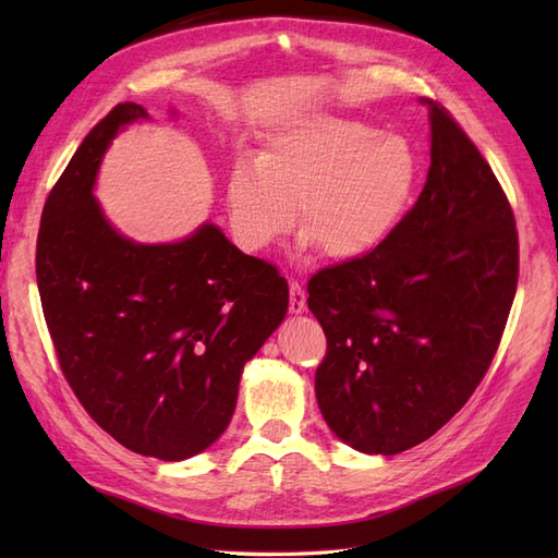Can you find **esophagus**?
I'll return each instance as SVG.
<instances>
[{"instance_id": "34e87169", "label": "esophagus", "mask_w": 558, "mask_h": 558, "mask_svg": "<svg viewBox=\"0 0 558 558\" xmlns=\"http://www.w3.org/2000/svg\"><path fill=\"white\" fill-rule=\"evenodd\" d=\"M305 305H307V295H305V289H302V283H298L295 279L291 281V300H289V310L293 314H300L305 312Z\"/></svg>"}]
</instances>
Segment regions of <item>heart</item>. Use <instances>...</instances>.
I'll return each mask as SVG.
<instances>
[{
    "instance_id": "1",
    "label": "heart",
    "mask_w": 558,
    "mask_h": 558,
    "mask_svg": "<svg viewBox=\"0 0 558 558\" xmlns=\"http://www.w3.org/2000/svg\"><path fill=\"white\" fill-rule=\"evenodd\" d=\"M410 140L375 125L312 113L267 137L258 160L242 156L226 181L234 238L246 251L277 244L295 221L328 260L377 251L408 211L418 181Z\"/></svg>"
}]
</instances>
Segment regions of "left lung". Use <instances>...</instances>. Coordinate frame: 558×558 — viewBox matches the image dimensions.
<instances>
[{
	"instance_id": "left-lung-1",
	"label": "left lung",
	"mask_w": 558,
	"mask_h": 558,
	"mask_svg": "<svg viewBox=\"0 0 558 558\" xmlns=\"http://www.w3.org/2000/svg\"><path fill=\"white\" fill-rule=\"evenodd\" d=\"M430 116V170L414 207L377 251L324 267L307 305L326 332L318 410L365 453L428 440L484 379L519 279L510 199L453 116Z\"/></svg>"
}]
</instances>
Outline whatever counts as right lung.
<instances>
[{
    "label": "right lung",
    "mask_w": 558,
    "mask_h": 558,
    "mask_svg": "<svg viewBox=\"0 0 558 558\" xmlns=\"http://www.w3.org/2000/svg\"><path fill=\"white\" fill-rule=\"evenodd\" d=\"M146 116L116 105L50 189L37 286L83 410L130 451L183 461L228 428L244 363L283 320L289 283L211 223L177 244H137L107 223L93 197L99 160Z\"/></svg>",
    "instance_id": "1"
}]
</instances>
